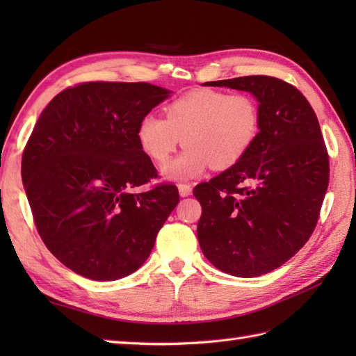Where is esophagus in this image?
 <instances>
[{"instance_id":"obj_1","label":"esophagus","mask_w":356,"mask_h":356,"mask_svg":"<svg viewBox=\"0 0 356 356\" xmlns=\"http://www.w3.org/2000/svg\"><path fill=\"white\" fill-rule=\"evenodd\" d=\"M179 194H180V197H188V195L191 194V191H193V188H191V185H188V184H179Z\"/></svg>"}]
</instances>
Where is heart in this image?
<instances>
[{"instance_id": "b5f03b06", "label": "heart", "mask_w": 356, "mask_h": 356, "mask_svg": "<svg viewBox=\"0 0 356 356\" xmlns=\"http://www.w3.org/2000/svg\"><path fill=\"white\" fill-rule=\"evenodd\" d=\"M165 119L147 115L138 125V140L151 161L163 165L180 143L185 151L163 166V176L188 180L209 166L234 168L255 145L261 130V110L249 93L194 90L165 105Z\"/></svg>"}]
</instances>
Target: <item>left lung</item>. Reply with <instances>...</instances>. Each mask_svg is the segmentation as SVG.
I'll return each instance as SVG.
<instances>
[{
	"label": "left lung",
	"instance_id": "obj_1",
	"mask_svg": "<svg viewBox=\"0 0 356 356\" xmlns=\"http://www.w3.org/2000/svg\"><path fill=\"white\" fill-rule=\"evenodd\" d=\"M252 93L261 110L255 145L238 165L194 188L203 255L226 274L259 277L305 246L329 185L318 119L300 90L272 76L205 82Z\"/></svg>",
	"mask_w": 356,
	"mask_h": 356
}]
</instances>
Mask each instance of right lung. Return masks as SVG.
Listing matches in <instances>:
<instances>
[{"mask_svg": "<svg viewBox=\"0 0 356 356\" xmlns=\"http://www.w3.org/2000/svg\"><path fill=\"white\" fill-rule=\"evenodd\" d=\"M170 90L147 82H82L49 102L22 153V184L49 251L76 274L110 282L133 274L179 203L157 177L138 125Z\"/></svg>", "mask_w": 356, "mask_h": 356, "instance_id": "1", "label": "right lung"}]
</instances>
